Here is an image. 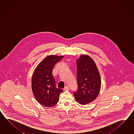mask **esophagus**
<instances>
[{"mask_svg":"<svg viewBox=\"0 0 134 134\" xmlns=\"http://www.w3.org/2000/svg\"><path fill=\"white\" fill-rule=\"evenodd\" d=\"M69 90V88L68 86H66L65 88H64V91H68Z\"/></svg>","mask_w":134,"mask_h":134,"instance_id":"34e87169","label":"esophagus"}]
</instances>
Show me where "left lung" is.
Returning a JSON list of instances; mask_svg holds the SVG:
<instances>
[{"label":"left lung","mask_w":134,"mask_h":134,"mask_svg":"<svg viewBox=\"0 0 134 134\" xmlns=\"http://www.w3.org/2000/svg\"><path fill=\"white\" fill-rule=\"evenodd\" d=\"M76 92H73L77 103L85 105L97 98L101 87L100 73L93 59L87 54H82L77 59Z\"/></svg>","instance_id":"obj_1"}]
</instances>
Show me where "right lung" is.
Segmentation results:
<instances>
[{
  "label": "right lung",
  "mask_w": 134,
  "mask_h": 134,
  "mask_svg": "<svg viewBox=\"0 0 134 134\" xmlns=\"http://www.w3.org/2000/svg\"><path fill=\"white\" fill-rule=\"evenodd\" d=\"M64 56L50 55L44 58L35 69L31 79V88L37 102L45 107L54 106L59 101L63 90L56 88L52 75L54 65Z\"/></svg>",
  "instance_id": "add662e5"
}]
</instances>
